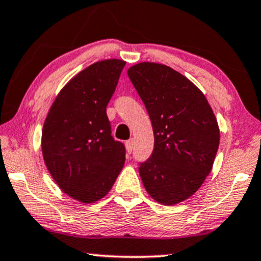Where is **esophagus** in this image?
I'll return each mask as SVG.
<instances>
[{
    "mask_svg": "<svg viewBox=\"0 0 261 261\" xmlns=\"http://www.w3.org/2000/svg\"><path fill=\"white\" fill-rule=\"evenodd\" d=\"M134 144H135V142H134L133 138H131V140H128V141L125 142V147H126V151H127L128 154H131V151H133V149H134Z\"/></svg>",
    "mask_w": 261,
    "mask_h": 261,
    "instance_id": "1",
    "label": "esophagus"
}]
</instances>
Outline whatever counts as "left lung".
I'll return each mask as SVG.
<instances>
[{
  "label": "left lung",
  "instance_id": "8db88e82",
  "mask_svg": "<svg viewBox=\"0 0 261 261\" xmlns=\"http://www.w3.org/2000/svg\"><path fill=\"white\" fill-rule=\"evenodd\" d=\"M127 75L153 125V153L138 169L143 186L158 202H182L212 170L219 147L216 115L202 92L169 66L141 62Z\"/></svg>",
  "mask_w": 261,
  "mask_h": 261
}]
</instances>
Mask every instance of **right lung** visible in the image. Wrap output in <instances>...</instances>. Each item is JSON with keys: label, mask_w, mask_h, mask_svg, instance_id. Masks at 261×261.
Here are the masks:
<instances>
[{"label": "right lung", "mask_w": 261, "mask_h": 261, "mask_svg": "<svg viewBox=\"0 0 261 261\" xmlns=\"http://www.w3.org/2000/svg\"><path fill=\"white\" fill-rule=\"evenodd\" d=\"M125 61L95 62L59 92L45 118L42 153L64 193L83 203L100 200L125 163V146L112 136L106 108Z\"/></svg>", "instance_id": "right-lung-1"}]
</instances>
